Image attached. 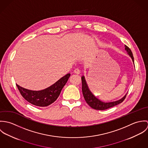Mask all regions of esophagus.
I'll list each match as a JSON object with an SVG mask.
<instances>
[{
    "label": "esophagus",
    "mask_w": 148,
    "mask_h": 148,
    "mask_svg": "<svg viewBox=\"0 0 148 148\" xmlns=\"http://www.w3.org/2000/svg\"><path fill=\"white\" fill-rule=\"evenodd\" d=\"M74 73H76V74L79 75V74H80V69H78V68H76V69L74 70Z\"/></svg>",
    "instance_id": "1"
}]
</instances>
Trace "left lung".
I'll return each instance as SVG.
<instances>
[{
    "mask_svg": "<svg viewBox=\"0 0 148 148\" xmlns=\"http://www.w3.org/2000/svg\"><path fill=\"white\" fill-rule=\"evenodd\" d=\"M125 49L127 51V53L131 58L133 61V63L134 64V58L131 50L128 47H127V45H125ZM82 92H83L85 100L86 101V103L89 106L94 109L100 110L107 109L108 108H110L111 107L117 106L121 103L126 97L127 94L123 98H121L119 100L112 101V102H108V103L103 102L100 100H99V99H97L90 90L88 87V85L87 84V83L85 80L84 76H82Z\"/></svg>",
    "mask_w": 148,
    "mask_h": 148,
    "instance_id": "1",
    "label": "left lung"
}]
</instances>
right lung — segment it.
<instances>
[{
  "label": "right lung",
  "mask_w": 148,
  "mask_h": 148,
  "mask_svg": "<svg viewBox=\"0 0 148 148\" xmlns=\"http://www.w3.org/2000/svg\"><path fill=\"white\" fill-rule=\"evenodd\" d=\"M71 74L68 73L55 83L40 90H32L24 88L16 84L21 96L29 103L38 106H47L54 103L64 85L66 83Z\"/></svg>",
  "instance_id": "obj_1"
}]
</instances>
